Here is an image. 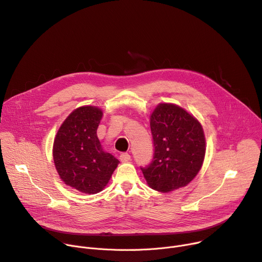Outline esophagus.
Segmentation results:
<instances>
[{
  "instance_id": "obj_1",
  "label": "esophagus",
  "mask_w": 262,
  "mask_h": 262,
  "mask_svg": "<svg viewBox=\"0 0 262 262\" xmlns=\"http://www.w3.org/2000/svg\"><path fill=\"white\" fill-rule=\"evenodd\" d=\"M119 159H120V161L122 163H126V162H128L130 160V156L128 154H121L120 157H119Z\"/></svg>"
}]
</instances>
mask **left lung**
Masks as SVG:
<instances>
[{
    "instance_id": "left-lung-1",
    "label": "left lung",
    "mask_w": 262,
    "mask_h": 262,
    "mask_svg": "<svg viewBox=\"0 0 262 262\" xmlns=\"http://www.w3.org/2000/svg\"><path fill=\"white\" fill-rule=\"evenodd\" d=\"M155 156L141 168L147 185L160 192L187 186L201 170L206 139L198 119L173 103H159L150 115Z\"/></svg>"
}]
</instances>
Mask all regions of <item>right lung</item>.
Instances as JSON below:
<instances>
[{"label":"right lung","mask_w":262,"mask_h":262,"mask_svg":"<svg viewBox=\"0 0 262 262\" xmlns=\"http://www.w3.org/2000/svg\"><path fill=\"white\" fill-rule=\"evenodd\" d=\"M103 112L84 105L71 113L61 123L53 143V160L61 181L78 191H102L120 163L103 150L97 128Z\"/></svg>","instance_id":"right-lung-1"}]
</instances>
